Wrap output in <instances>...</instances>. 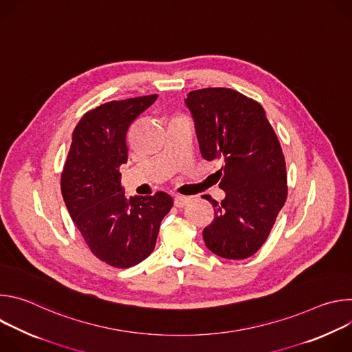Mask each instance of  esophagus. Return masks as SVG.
<instances>
[{
  "label": "esophagus",
  "mask_w": 352,
  "mask_h": 352,
  "mask_svg": "<svg viewBox=\"0 0 352 352\" xmlns=\"http://www.w3.org/2000/svg\"><path fill=\"white\" fill-rule=\"evenodd\" d=\"M189 202H190V197H188V196L177 195V196L174 197V205H175V208H184V206H186Z\"/></svg>",
  "instance_id": "esophagus-1"
}]
</instances>
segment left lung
Wrapping results in <instances>:
<instances>
[{"mask_svg":"<svg viewBox=\"0 0 352 352\" xmlns=\"http://www.w3.org/2000/svg\"><path fill=\"white\" fill-rule=\"evenodd\" d=\"M200 152L221 163L217 171L226 197L204 230L213 254L232 261L255 255L267 239L287 200L285 160L278 138L256 100L227 87L188 93Z\"/></svg>","mask_w":352,"mask_h":352,"instance_id":"1","label":"left lung"}]
</instances>
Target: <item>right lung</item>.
<instances>
[{
    "label": "right lung",
    "instance_id": "add662e5",
    "mask_svg": "<svg viewBox=\"0 0 352 352\" xmlns=\"http://www.w3.org/2000/svg\"><path fill=\"white\" fill-rule=\"evenodd\" d=\"M159 94L113 100L83 114L61 174L67 209L91 254L128 269L153 252L160 223L173 208L166 192L124 196L120 166L128 160L126 135Z\"/></svg>",
    "mask_w": 352,
    "mask_h": 352
}]
</instances>
